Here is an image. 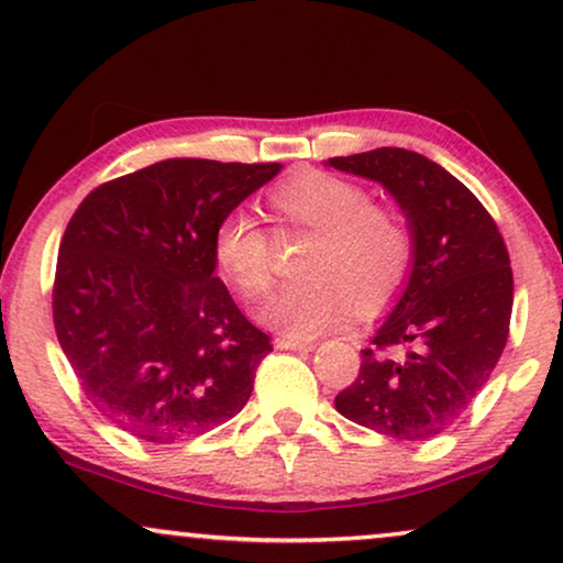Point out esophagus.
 Masks as SVG:
<instances>
[{"instance_id":"1","label":"esophagus","mask_w":563,"mask_h":563,"mask_svg":"<svg viewBox=\"0 0 563 563\" xmlns=\"http://www.w3.org/2000/svg\"><path fill=\"white\" fill-rule=\"evenodd\" d=\"M276 349H282V351H312L314 345V341H302V338H295V335H279L276 338Z\"/></svg>"}]
</instances>
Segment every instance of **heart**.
<instances>
[{
  "mask_svg": "<svg viewBox=\"0 0 563 563\" xmlns=\"http://www.w3.org/2000/svg\"><path fill=\"white\" fill-rule=\"evenodd\" d=\"M282 220L314 233L299 256L302 276L264 307V320L284 333L310 338L349 318L351 302L372 314L410 279L415 233L402 212L374 205L356 181L310 172L268 197ZM214 261L245 297L274 284L272 238L249 210H233L214 230Z\"/></svg>",
  "mask_w": 563,
  "mask_h": 563,
  "instance_id": "heart-1",
  "label": "heart"
}]
</instances>
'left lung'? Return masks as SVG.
Masks as SVG:
<instances>
[{"label":"left lung","mask_w":563,"mask_h":563,"mask_svg":"<svg viewBox=\"0 0 563 563\" xmlns=\"http://www.w3.org/2000/svg\"><path fill=\"white\" fill-rule=\"evenodd\" d=\"M328 164L379 181L415 233L402 297L335 410L395 441H428L464 415L503 356L512 314L505 241L479 199L420 153L376 148Z\"/></svg>","instance_id":"8db88e82"}]
</instances>
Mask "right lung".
Listing matches in <instances>:
<instances>
[{"instance_id": "right-lung-1", "label": "right lung", "mask_w": 563, "mask_h": 563, "mask_svg": "<svg viewBox=\"0 0 563 563\" xmlns=\"http://www.w3.org/2000/svg\"><path fill=\"white\" fill-rule=\"evenodd\" d=\"M282 164L168 158L89 191L68 220L53 325L89 402L148 443L249 402L268 335L214 276V230Z\"/></svg>"}]
</instances>
